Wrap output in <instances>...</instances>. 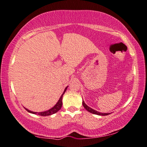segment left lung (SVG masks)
Masks as SVG:
<instances>
[{"instance_id":"left-lung-1","label":"left lung","mask_w":147,"mask_h":147,"mask_svg":"<svg viewBox=\"0 0 147 147\" xmlns=\"http://www.w3.org/2000/svg\"><path fill=\"white\" fill-rule=\"evenodd\" d=\"M82 104H83L84 107L85 108V109L86 110H88V112H90V113H92V114H97V115H100V116H106V115H108V114H110V113H101V112H99L98 111H96V110L92 109V108H91L90 107H89V106H88L86 104H85V102H82Z\"/></svg>"}]
</instances>
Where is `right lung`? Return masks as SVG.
Listing matches in <instances>:
<instances>
[{
	"mask_svg": "<svg viewBox=\"0 0 147 147\" xmlns=\"http://www.w3.org/2000/svg\"><path fill=\"white\" fill-rule=\"evenodd\" d=\"M68 86L65 88V89L64 90V92L62 94V95L61 96V97H60L59 100H58V102H57V104H55V106H53V108H51V109L47 110V111H45V112H33V111H31V110L27 109V108H25V110H27V112H30V113H32V114H37V115H39V116H50L51 115V114H53L56 113V112L59 111V110L61 109V106H62V98H63V96L64 93H65L66 90H67Z\"/></svg>",
	"mask_w": 147,
	"mask_h": 147,
	"instance_id": "1",
	"label": "right lung"
}]
</instances>
